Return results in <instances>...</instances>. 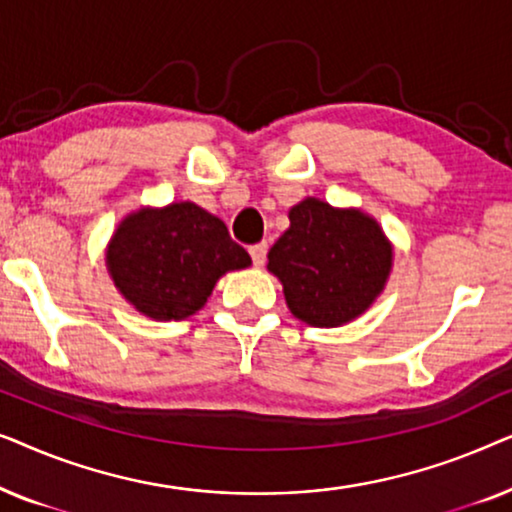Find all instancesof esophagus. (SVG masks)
<instances>
[{
	"label": "esophagus",
	"instance_id": "1",
	"mask_svg": "<svg viewBox=\"0 0 512 512\" xmlns=\"http://www.w3.org/2000/svg\"><path fill=\"white\" fill-rule=\"evenodd\" d=\"M249 254H251V261H254V265H263L265 256H268V244L265 242L254 244V247H249Z\"/></svg>",
	"mask_w": 512,
	"mask_h": 512
}]
</instances>
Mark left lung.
Wrapping results in <instances>:
<instances>
[{
	"mask_svg": "<svg viewBox=\"0 0 512 512\" xmlns=\"http://www.w3.org/2000/svg\"><path fill=\"white\" fill-rule=\"evenodd\" d=\"M289 221L272 244L268 270L282 282L293 317L333 328L366 312L394 261L380 223L361 209H335L317 198L291 207Z\"/></svg>",
	"mask_w": 512,
	"mask_h": 512,
	"instance_id": "obj_1",
	"label": "left lung"
}]
</instances>
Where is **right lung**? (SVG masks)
Wrapping results in <instances>:
<instances>
[{
    "mask_svg": "<svg viewBox=\"0 0 512 512\" xmlns=\"http://www.w3.org/2000/svg\"><path fill=\"white\" fill-rule=\"evenodd\" d=\"M226 223L195 202L137 209L118 223L107 268L121 296L156 321L191 317L228 270L249 268Z\"/></svg>",
    "mask_w": 512,
    "mask_h": 512,
    "instance_id": "right-lung-1",
    "label": "right lung"
}]
</instances>
